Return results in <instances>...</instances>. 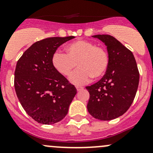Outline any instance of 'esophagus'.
<instances>
[{
	"instance_id": "obj_1",
	"label": "esophagus",
	"mask_w": 153,
	"mask_h": 153,
	"mask_svg": "<svg viewBox=\"0 0 153 153\" xmlns=\"http://www.w3.org/2000/svg\"><path fill=\"white\" fill-rule=\"evenodd\" d=\"M76 89H77V90H78V91H80V90H81V89H84V87H83V86H76Z\"/></svg>"
}]
</instances>
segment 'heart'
Here are the masks:
<instances>
[{
  "label": "heart",
  "instance_id": "heart-1",
  "mask_svg": "<svg viewBox=\"0 0 153 153\" xmlns=\"http://www.w3.org/2000/svg\"><path fill=\"white\" fill-rule=\"evenodd\" d=\"M67 53L56 52L52 63L64 76H69L76 64L78 69L69 78L72 84L81 85L92 78L98 79L105 74L109 64V55L104 48L85 40H78L67 44Z\"/></svg>",
  "mask_w": 153,
  "mask_h": 153
}]
</instances>
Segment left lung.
Here are the masks:
<instances>
[{
  "label": "left lung",
  "instance_id": "8db88e82",
  "mask_svg": "<svg viewBox=\"0 0 153 153\" xmlns=\"http://www.w3.org/2000/svg\"><path fill=\"white\" fill-rule=\"evenodd\" d=\"M92 37L106 46L109 64L104 77L86 87L89 92L87 109L96 119L110 121L130 107L138 87L139 72L132 52L116 38L109 35Z\"/></svg>",
  "mask_w": 153,
  "mask_h": 153
}]
</instances>
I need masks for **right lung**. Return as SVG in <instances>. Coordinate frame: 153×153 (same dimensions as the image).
I'll list each match as a JSON object with an SVG mask.
<instances>
[{
	"mask_svg": "<svg viewBox=\"0 0 153 153\" xmlns=\"http://www.w3.org/2000/svg\"><path fill=\"white\" fill-rule=\"evenodd\" d=\"M74 38L53 37L37 41L17 62L14 81L16 95L27 113L40 124L61 121L77 93L75 86L52 63L57 49Z\"/></svg>",
	"mask_w": 153,
	"mask_h": 153,
	"instance_id": "1",
	"label": "right lung"
}]
</instances>
